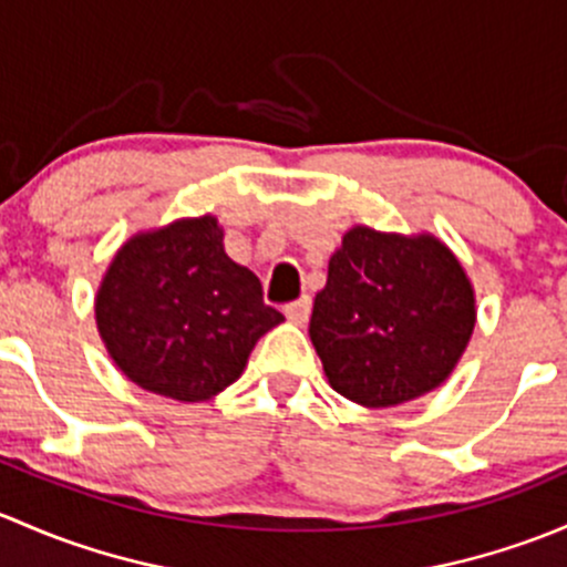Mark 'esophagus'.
<instances>
[{
	"mask_svg": "<svg viewBox=\"0 0 567 567\" xmlns=\"http://www.w3.org/2000/svg\"><path fill=\"white\" fill-rule=\"evenodd\" d=\"M284 313L291 324H306L308 317H311V297H300L297 302H289Z\"/></svg>",
	"mask_w": 567,
	"mask_h": 567,
	"instance_id": "esophagus-1",
	"label": "esophagus"
}]
</instances>
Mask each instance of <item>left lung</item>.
<instances>
[{
    "instance_id": "1",
    "label": "left lung",
    "mask_w": 567,
    "mask_h": 567,
    "mask_svg": "<svg viewBox=\"0 0 567 567\" xmlns=\"http://www.w3.org/2000/svg\"><path fill=\"white\" fill-rule=\"evenodd\" d=\"M475 317V291L445 243L354 226L332 254L308 332L330 388L379 410L440 388Z\"/></svg>"
}]
</instances>
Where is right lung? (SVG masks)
Masks as SVG:
<instances>
[{
  "label": "right lung",
  "mask_w": 567,
  "mask_h": 567,
  "mask_svg": "<svg viewBox=\"0 0 567 567\" xmlns=\"http://www.w3.org/2000/svg\"><path fill=\"white\" fill-rule=\"evenodd\" d=\"M116 369L150 393L207 401L240 379L250 349L284 313L224 250L218 218H183L131 237L95 297Z\"/></svg>",
  "instance_id": "add662e5"
}]
</instances>
